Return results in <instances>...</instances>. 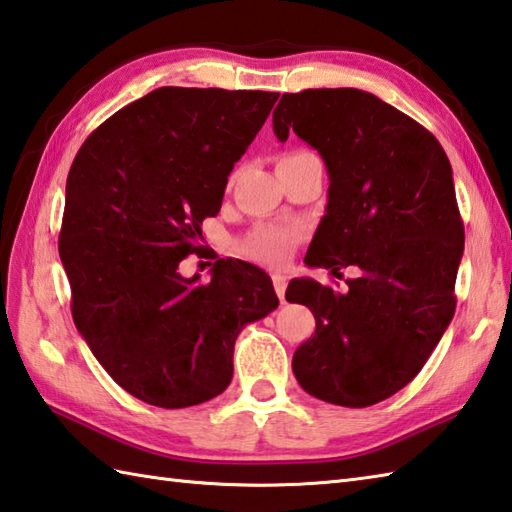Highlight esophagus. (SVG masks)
<instances>
[{"label": "esophagus", "instance_id": "1", "mask_svg": "<svg viewBox=\"0 0 512 512\" xmlns=\"http://www.w3.org/2000/svg\"><path fill=\"white\" fill-rule=\"evenodd\" d=\"M274 289L278 298L285 302V289H287V278L283 274H274Z\"/></svg>", "mask_w": 512, "mask_h": 512}]
</instances>
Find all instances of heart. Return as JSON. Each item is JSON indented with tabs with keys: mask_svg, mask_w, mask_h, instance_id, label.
<instances>
[{
	"mask_svg": "<svg viewBox=\"0 0 512 512\" xmlns=\"http://www.w3.org/2000/svg\"><path fill=\"white\" fill-rule=\"evenodd\" d=\"M298 241V229L285 225H258L243 241V252L267 265L283 263Z\"/></svg>",
	"mask_w": 512,
	"mask_h": 512,
	"instance_id": "heart-1",
	"label": "heart"
}]
</instances>
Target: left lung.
Masks as SVG:
<instances>
[{
    "mask_svg": "<svg viewBox=\"0 0 512 512\" xmlns=\"http://www.w3.org/2000/svg\"><path fill=\"white\" fill-rule=\"evenodd\" d=\"M289 130L318 150L329 174L305 263L331 274L360 269L344 294L291 280L285 298L316 318L291 369L314 398L364 409L406 387L453 320L464 254L453 170L429 130L358 88L283 95L278 141Z\"/></svg>",
    "mask_w": 512,
    "mask_h": 512,
    "instance_id": "left-lung-1",
    "label": "left lung"
}]
</instances>
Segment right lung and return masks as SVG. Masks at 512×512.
<instances>
[{
	"label": "right lung",
	"instance_id": "add662e5",
	"mask_svg": "<svg viewBox=\"0 0 512 512\" xmlns=\"http://www.w3.org/2000/svg\"><path fill=\"white\" fill-rule=\"evenodd\" d=\"M276 99L156 88L103 121L72 161L59 234L72 318L134 398L161 409L216 398L232 382L238 333L278 307L271 278L243 260H216L205 285L179 274Z\"/></svg>",
	"mask_w": 512,
	"mask_h": 512
}]
</instances>
